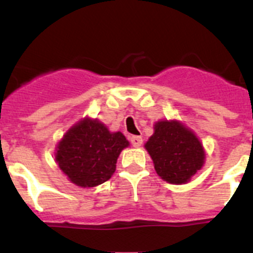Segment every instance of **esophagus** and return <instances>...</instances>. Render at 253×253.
<instances>
[{"instance_id": "esophagus-1", "label": "esophagus", "mask_w": 253, "mask_h": 253, "mask_svg": "<svg viewBox=\"0 0 253 253\" xmlns=\"http://www.w3.org/2000/svg\"><path fill=\"white\" fill-rule=\"evenodd\" d=\"M130 143H131V144H133V147L138 148V147L142 146L143 139H142V137H138V135H131V137H130Z\"/></svg>"}]
</instances>
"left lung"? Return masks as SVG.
Here are the masks:
<instances>
[{
	"instance_id": "1",
	"label": "left lung",
	"mask_w": 253,
	"mask_h": 253,
	"mask_svg": "<svg viewBox=\"0 0 253 253\" xmlns=\"http://www.w3.org/2000/svg\"><path fill=\"white\" fill-rule=\"evenodd\" d=\"M153 129L144 148L157 175L169 184L189 182L205 163L202 142L191 129L175 119L156 122Z\"/></svg>"
}]
</instances>
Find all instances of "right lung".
Listing matches in <instances>:
<instances>
[{
	"mask_svg": "<svg viewBox=\"0 0 253 253\" xmlns=\"http://www.w3.org/2000/svg\"><path fill=\"white\" fill-rule=\"evenodd\" d=\"M129 142L97 119L84 118L73 124L55 148V162L71 182L95 187L114 175L116 161Z\"/></svg>",
	"mask_w": 253,
	"mask_h": 253,
	"instance_id": "1",
	"label": "right lung"
}]
</instances>
